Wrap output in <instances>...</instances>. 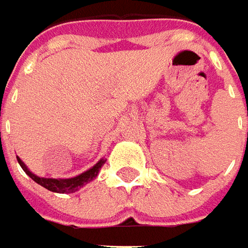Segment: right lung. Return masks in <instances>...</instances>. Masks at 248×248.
Returning a JSON list of instances; mask_svg holds the SVG:
<instances>
[{"mask_svg": "<svg viewBox=\"0 0 248 248\" xmlns=\"http://www.w3.org/2000/svg\"><path fill=\"white\" fill-rule=\"evenodd\" d=\"M17 161H19L20 167L23 168V170H24L35 183H38L39 186H42L46 190L51 191V192L65 194V192H75V191H78L79 188H81L83 186H86L87 183L91 182V180H94L98 176V173H99V169L102 168V165H104L106 159H99L94 167L90 168L89 170L78 174V176H75V177H71V179H46V177H39V176H36V174L32 173L19 157H17Z\"/></svg>", "mask_w": 248, "mask_h": 248, "instance_id": "obj_1", "label": "right lung"}]
</instances>
